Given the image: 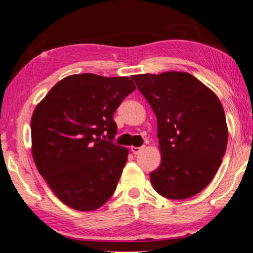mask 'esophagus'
I'll return each mask as SVG.
<instances>
[{
    "label": "esophagus",
    "instance_id": "1",
    "mask_svg": "<svg viewBox=\"0 0 253 253\" xmlns=\"http://www.w3.org/2000/svg\"><path fill=\"white\" fill-rule=\"evenodd\" d=\"M143 149H144L143 146H131V151L133 155H138L139 152L143 150Z\"/></svg>",
    "mask_w": 253,
    "mask_h": 253
}]
</instances>
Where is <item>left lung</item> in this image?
<instances>
[{
    "instance_id": "obj_1",
    "label": "left lung",
    "mask_w": 253,
    "mask_h": 253,
    "mask_svg": "<svg viewBox=\"0 0 253 253\" xmlns=\"http://www.w3.org/2000/svg\"><path fill=\"white\" fill-rule=\"evenodd\" d=\"M156 117L161 165L150 173L154 189L169 199L197 195L212 180L227 145L222 103L188 73L133 75Z\"/></svg>"
}]
</instances>
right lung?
Masks as SVG:
<instances>
[{
  "label": "right lung",
  "instance_id": "1",
  "mask_svg": "<svg viewBox=\"0 0 253 253\" xmlns=\"http://www.w3.org/2000/svg\"><path fill=\"white\" fill-rule=\"evenodd\" d=\"M136 85L129 77L71 75L34 110L31 152L56 197L80 211L101 208L114 195L127 149L114 142V112Z\"/></svg>",
  "mask_w": 253,
  "mask_h": 253
}]
</instances>
